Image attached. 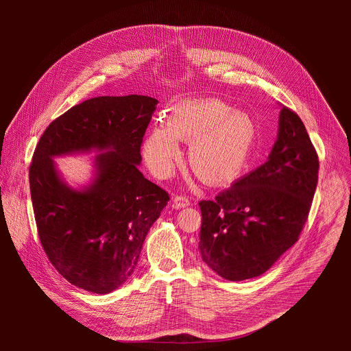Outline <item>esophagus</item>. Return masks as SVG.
<instances>
[{"mask_svg": "<svg viewBox=\"0 0 351 351\" xmlns=\"http://www.w3.org/2000/svg\"><path fill=\"white\" fill-rule=\"evenodd\" d=\"M190 206V199L186 195H175L173 197V207L175 208H184Z\"/></svg>", "mask_w": 351, "mask_h": 351, "instance_id": "esophagus-1", "label": "esophagus"}]
</instances>
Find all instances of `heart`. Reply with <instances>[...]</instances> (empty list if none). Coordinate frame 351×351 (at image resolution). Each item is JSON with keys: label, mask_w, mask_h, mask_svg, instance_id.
<instances>
[{"label": "heart", "mask_w": 351, "mask_h": 351, "mask_svg": "<svg viewBox=\"0 0 351 351\" xmlns=\"http://www.w3.org/2000/svg\"><path fill=\"white\" fill-rule=\"evenodd\" d=\"M257 137L254 121L222 99H190L168 112L165 128L148 132L143 156L149 169L165 178L180 156L178 141L189 143L190 169L207 184H221L247 167Z\"/></svg>", "instance_id": "obj_1"}]
</instances>
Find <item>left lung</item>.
<instances>
[{
	"label": "left lung",
	"mask_w": 351,
	"mask_h": 351,
	"mask_svg": "<svg viewBox=\"0 0 351 351\" xmlns=\"http://www.w3.org/2000/svg\"><path fill=\"white\" fill-rule=\"evenodd\" d=\"M319 161L300 117L283 107L278 140L265 164L199 202L198 250L228 280L267 272L302 233L318 183Z\"/></svg>",
	"instance_id": "1"
}]
</instances>
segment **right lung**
Segmentation results:
<instances>
[{
	"instance_id": "add662e5",
	"label": "right lung",
	"mask_w": 351,
	"mask_h": 351,
	"mask_svg": "<svg viewBox=\"0 0 351 351\" xmlns=\"http://www.w3.org/2000/svg\"><path fill=\"white\" fill-rule=\"evenodd\" d=\"M157 99L95 97L72 107L41 134L29 182L37 233L54 268L72 285L107 294L133 274L144 239L169 194L138 171ZM98 149L97 176L84 191L59 179L54 155Z\"/></svg>"
}]
</instances>
